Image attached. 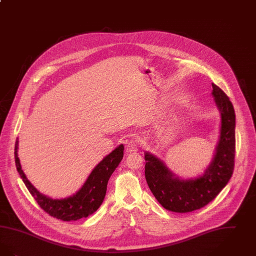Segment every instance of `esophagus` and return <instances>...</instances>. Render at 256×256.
I'll return each mask as SVG.
<instances>
[{"label":"esophagus","instance_id":"esophagus-1","mask_svg":"<svg viewBox=\"0 0 256 256\" xmlns=\"http://www.w3.org/2000/svg\"><path fill=\"white\" fill-rule=\"evenodd\" d=\"M126 152L128 154H135L137 152L138 150V142L136 140H132V141H130L128 143L126 144Z\"/></svg>","mask_w":256,"mask_h":256}]
</instances>
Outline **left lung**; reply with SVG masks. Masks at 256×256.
Wrapping results in <instances>:
<instances>
[{
    "label": "left lung",
    "mask_w": 256,
    "mask_h": 256,
    "mask_svg": "<svg viewBox=\"0 0 256 256\" xmlns=\"http://www.w3.org/2000/svg\"><path fill=\"white\" fill-rule=\"evenodd\" d=\"M212 86V95L220 112L221 124L214 157L204 172L194 178H181L156 155L144 152V175L148 188L162 206L174 212H190L208 204L225 188L234 172V108L225 92L214 84Z\"/></svg>",
    "instance_id": "1"
}]
</instances>
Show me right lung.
Returning a JSON list of instances; mask_svg holds the SVG:
<instances>
[{
  "label": "right lung",
  "instance_id": "right-lung-1",
  "mask_svg": "<svg viewBox=\"0 0 256 256\" xmlns=\"http://www.w3.org/2000/svg\"><path fill=\"white\" fill-rule=\"evenodd\" d=\"M18 146L19 141L17 138L14 152L15 163L22 182L46 212L62 221H76L86 218L99 208L106 196L108 179L122 161L124 156V146L119 144L92 170V174L88 175L79 190L66 198L52 199L41 194L26 178L22 170L18 157Z\"/></svg>",
  "mask_w": 256,
  "mask_h": 256
}]
</instances>
